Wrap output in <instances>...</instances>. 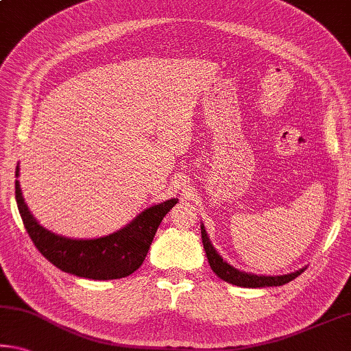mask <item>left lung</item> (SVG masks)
<instances>
[{
  "mask_svg": "<svg viewBox=\"0 0 351 351\" xmlns=\"http://www.w3.org/2000/svg\"><path fill=\"white\" fill-rule=\"evenodd\" d=\"M202 241L206 256H208L210 269L215 271V275L221 278V280L230 282V285L241 286V287H270V286H282L286 282L295 280V278L303 274V270L293 271V274L289 275H281V276H258L253 274H245V271H241L231 267L223 259L220 258V254L215 252V248L210 245V241L208 234H206L204 226H202Z\"/></svg>",
  "mask_w": 351,
  "mask_h": 351,
  "instance_id": "8db88e82",
  "label": "left lung"
}]
</instances>
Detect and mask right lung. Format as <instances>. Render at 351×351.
Listing matches in <instances>:
<instances>
[{"instance_id": "right-lung-1", "label": "right lung", "mask_w": 351, "mask_h": 351, "mask_svg": "<svg viewBox=\"0 0 351 351\" xmlns=\"http://www.w3.org/2000/svg\"><path fill=\"white\" fill-rule=\"evenodd\" d=\"M15 176H19V167ZM15 199L27 234L38 252L62 271L90 280H117L134 274L145 261L160 221L178 203L171 198L152 206L114 234L76 241L54 234L37 223L21 197L19 181H15Z\"/></svg>"}]
</instances>
